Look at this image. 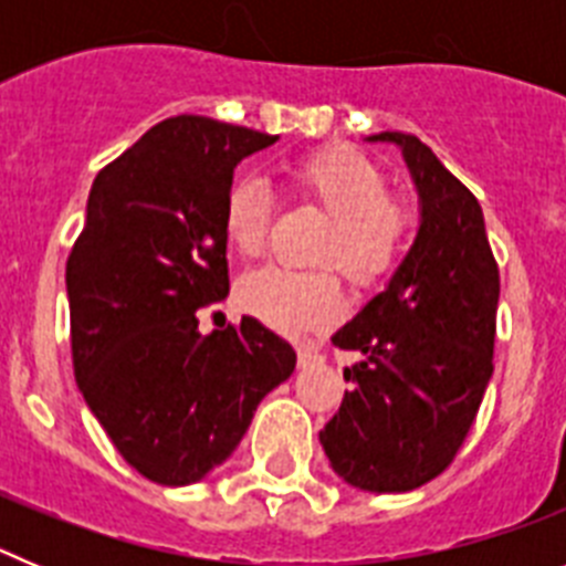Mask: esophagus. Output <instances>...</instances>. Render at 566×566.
Returning <instances> with one entry per match:
<instances>
[{"label":"esophagus","instance_id":"34e87169","mask_svg":"<svg viewBox=\"0 0 566 566\" xmlns=\"http://www.w3.org/2000/svg\"><path fill=\"white\" fill-rule=\"evenodd\" d=\"M319 359H323V354H319L317 348H314V345H300V348H297L300 368H308V365L319 363Z\"/></svg>","mask_w":566,"mask_h":566}]
</instances>
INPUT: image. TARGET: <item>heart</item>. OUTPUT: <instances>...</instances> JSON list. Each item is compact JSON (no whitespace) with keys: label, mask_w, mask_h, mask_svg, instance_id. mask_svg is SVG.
<instances>
[{"label":"heart","mask_w":566,"mask_h":566,"mask_svg":"<svg viewBox=\"0 0 566 566\" xmlns=\"http://www.w3.org/2000/svg\"><path fill=\"white\" fill-rule=\"evenodd\" d=\"M289 184L300 198L326 214L314 249L317 263H337L357 286H374L394 272L411 238V209L385 195V175L368 155L352 147H326L300 158L289 169ZM272 214V195L254 178H238L223 198L221 229L238 254L263 249ZM243 312L277 332L323 328L343 312V292L332 269H252L238 280Z\"/></svg>","instance_id":"1"}]
</instances>
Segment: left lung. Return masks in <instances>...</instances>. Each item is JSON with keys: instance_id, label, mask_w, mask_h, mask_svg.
Returning <instances> with one entry per match:
<instances>
[{"instance_id": "8db88e82", "label": "left lung", "mask_w": 566, "mask_h": 566, "mask_svg": "<svg viewBox=\"0 0 566 566\" xmlns=\"http://www.w3.org/2000/svg\"><path fill=\"white\" fill-rule=\"evenodd\" d=\"M365 142L402 149L419 229L388 286L332 343L363 359L339 411L319 431L334 473L368 493H408L453 462L493 377L499 266L484 214L417 135Z\"/></svg>"}]
</instances>
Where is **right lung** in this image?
Returning a JSON list of instances; mask_svg holds the SVG:
<instances>
[{
	"instance_id": "1",
	"label": "right lung",
	"mask_w": 566,
	"mask_h": 566,
	"mask_svg": "<svg viewBox=\"0 0 566 566\" xmlns=\"http://www.w3.org/2000/svg\"><path fill=\"white\" fill-rule=\"evenodd\" d=\"M277 135L175 115L102 169L67 258L70 343L84 402L149 482L184 488L227 462L297 354L254 317L198 332L229 294L223 198Z\"/></svg>"
}]
</instances>
